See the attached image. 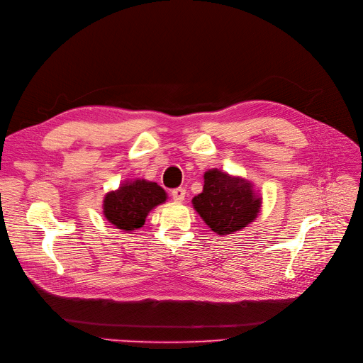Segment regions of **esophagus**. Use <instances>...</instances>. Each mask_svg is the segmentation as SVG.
I'll list each match as a JSON object with an SVG mask.
<instances>
[{
  "mask_svg": "<svg viewBox=\"0 0 363 363\" xmlns=\"http://www.w3.org/2000/svg\"><path fill=\"white\" fill-rule=\"evenodd\" d=\"M171 196L176 202H183L184 196H186V191L183 187H177V189H174V191H171Z\"/></svg>",
  "mask_w": 363,
  "mask_h": 363,
  "instance_id": "34e87169",
  "label": "esophagus"
}]
</instances>
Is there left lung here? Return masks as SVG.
<instances>
[{
    "mask_svg": "<svg viewBox=\"0 0 363 363\" xmlns=\"http://www.w3.org/2000/svg\"><path fill=\"white\" fill-rule=\"evenodd\" d=\"M194 208L217 235H230L247 228L262 210L254 184L217 168L203 174V191L192 199Z\"/></svg>",
    "mask_w": 363,
    "mask_h": 363,
    "instance_id": "8db88e82",
    "label": "left lung"
}]
</instances>
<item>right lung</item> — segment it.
I'll list each match as a JSON object with an SVG mask.
<instances>
[{
    "instance_id": "obj_1",
    "label": "right lung",
    "mask_w": 363,
    "mask_h": 363,
    "mask_svg": "<svg viewBox=\"0 0 363 363\" xmlns=\"http://www.w3.org/2000/svg\"><path fill=\"white\" fill-rule=\"evenodd\" d=\"M167 201L164 189L145 179L127 180L103 199V214L115 228L133 232L140 229L147 214Z\"/></svg>"
}]
</instances>
